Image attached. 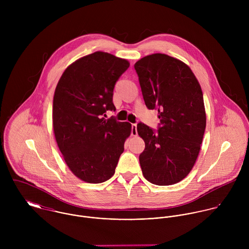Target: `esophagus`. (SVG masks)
Wrapping results in <instances>:
<instances>
[{
	"label": "esophagus",
	"instance_id": "1",
	"mask_svg": "<svg viewBox=\"0 0 249 249\" xmlns=\"http://www.w3.org/2000/svg\"><path fill=\"white\" fill-rule=\"evenodd\" d=\"M131 135L132 136H137V124H133L131 125Z\"/></svg>",
	"mask_w": 249,
	"mask_h": 249
}]
</instances>
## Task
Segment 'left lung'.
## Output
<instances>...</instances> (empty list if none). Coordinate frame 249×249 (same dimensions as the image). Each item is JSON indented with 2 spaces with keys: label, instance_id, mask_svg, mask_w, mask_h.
Returning a JSON list of instances; mask_svg holds the SVG:
<instances>
[{
  "label": "left lung",
  "instance_id": "obj_1",
  "mask_svg": "<svg viewBox=\"0 0 249 249\" xmlns=\"http://www.w3.org/2000/svg\"><path fill=\"white\" fill-rule=\"evenodd\" d=\"M134 68L148 109H157L160 124L155 131L139 123L137 131L144 141L139 156L144 178L167 186L186 178L200 150L206 113L201 87L181 60L153 53L138 60Z\"/></svg>",
  "mask_w": 249,
  "mask_h": 249
}]
</instances>
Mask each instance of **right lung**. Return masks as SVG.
Listing matches in <instances>:
<instances>
[{
    "mask_svg": "<svg viewBox=\"0 0 249 249\" xmlns=\"http://www.w3.org/2000/svg\"><path fill=\"white\" fill-rule=\"evenodd\" d=\"M129 62L96 52L83 56L62 73L53 96V125L63 158L76 178L102 183L115 174L131 124L106 119L115 111L113 90Z\"/></svg>",
    "mask_w": 249,
    "mask_h": 249,
    "instance_id": "1",
    "label": "right lung"
}]
</instances>
